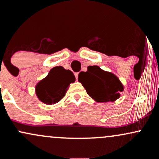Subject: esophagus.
Segmentation results:
<instances>
[{
  "mask_svg": "<svg viewBox=\"0 0 159 159\" xmlns=\"http://www.w3.org/2000/svg\"><path fill=\"white\" fill-rule=\"evenodd\" d=\"M75 75L76 81H78V73H75Z\"/></svg>",
  "mask_w": 159,
  "mask_h": 159,
  "instance_id": "esophagus-1",
  "label": "esophagus"
}]
</instances>
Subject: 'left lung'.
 <instances>
[{"mask_svg":"<svg viewBox=\"0 0 159 159\" xmlns=\"http://www.w3.org/2000/svg\"><path fill=\"white\" fill-rule=\"evenodd\" d=\"M78 81L87 94L97 102H115L124 90V86L116 75L103 70L98 66L87 67V72L79 74Z\"/></svg>","mask_w":159,"mask_h":159,"instance_id":"1","label":"left lung"}]
</instances>
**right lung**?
Here are the masks:
<instances>
[{
  "instance_id": "1",
  "label": "right lung",
  "mask_w": 159,
  "mask_h": 159,
  "mask_svg": "<svg viewBox=\"0 0 159 159\" xmlns=\"http://www.w3.org/2000/svg\"><path fill=\"white\" fill-rule=\"evenodd\" d=\"M75 81V77L70 70L61 66L54 67L46 77L36 84V95L45 105H54L64 97L69 84Z\"/></svg>"
}]
</instances>
